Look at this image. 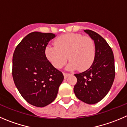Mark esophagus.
I'll list each match as a JSON object with an SVG mask.
<instances>
[{
  "instance_id": "1",
  "label": "esophagus",
  "mask_w": 127,
  "mask_h": 127,
  "mask_svg": "<svg viewBox=\"0 0 127 127\" xmlns=\"http://www.w3.org/2000/svg\"><path fill=\"white\" fill-rule=\"evenodd\" d=\"M70 73H64V76L65 78H67L68 76L70 75Z\"/></svg>"
}]
</instances>
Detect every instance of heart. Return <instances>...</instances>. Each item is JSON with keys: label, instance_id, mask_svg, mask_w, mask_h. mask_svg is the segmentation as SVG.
<instances>
[{"label": "heart", "instance_id": "b5f03b06", "mask_svg": "<svg viewBox=\"0 0 127 127\" xmlns=\"http://www.w3.org/2000/svg\"><path fill=\"white\" fill-rule=\"evenodd\" d=\"M55 45H48L45 54L54 67L60 68L69 59L67 69L84 71L89 69L95 57L94 40L79 33H67L58 37Z\"/></svg>", "mask_w": 127, "mask_h": 127}]
</instances>
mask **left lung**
<instances>
[{
    "label": "left lung",
    "mask_w": 127,
    "mask_h": 127,
    "mask_svg": "<svg viewBox=\"0 0 127 127\" xmlns=\"http://www.w3.org/2000/svg\"><path fill=\"white\" fill-rule=\"evenodd\" d=\"M84 32L94 40L95 57L89 69L75 74L77 82L73 91L81 101L95 104L102 100L112 87L115 75L114 56L111 47L102 36L90 30Z\"/></svg>",
    "instance_id": "left-lung-1"
}]
</instances>
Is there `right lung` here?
Returning <instances> with one entry per match:
<instances>
[{
	"label": "right lung",
	"mask_w": 127,
	"mask_h": 127,
	"mask_svg": "<svg viewBox=\"0 0 127 127\" xmlns=\"http://www.w3.org/2000/svg\"><path fill=\"white\" fill-rule=\"evenodd\" d=\"M55 37L52 33H30L18 44L13 55L12 77L15 86L25 100L35 107L51 103L64 78L45 54L49 42Z\"/></svg>",
	"instance_id": "add662e5"
}]
</instances>
